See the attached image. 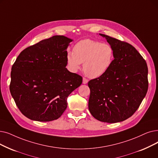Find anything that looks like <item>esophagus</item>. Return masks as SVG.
I'll list each match as a JSON object with an SVG mask.
<instances>
[{
    "mask_svg": "<svg viewBox=\"0 0 158 158\" xmlns=\"http://www.w3.org/2000/svg\"><path fill=\"white\" fill-rule=\"evenodd\" d=\"M88 80L87 79H86L85 77H83V83L85 85V84L88 83Z\"/></svg>",
    "mask_w": 158,
    "mask_h": 158,
    "instance_id": "1",
    "label": "esophagus"
}]
</instances>
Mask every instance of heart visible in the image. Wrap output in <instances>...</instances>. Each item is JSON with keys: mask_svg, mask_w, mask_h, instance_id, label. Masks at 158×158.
Listing matches in <instances>:
<instances>
[{"mask_svg": "<svg viewBox=\"0 0 158 158\" xmlns=\"http://www.w3.org/2000/svg\"><path fill=\"white\" fill-rule=\"evenodd\" d=\"M114 57L112 47L97 40L85 39L73 47V52L67 53L66 60L72 72H77L83 63V72L88 77L97 78L110 68Z\"/></svg>", "mask_w": 158, "mask_h": 158, "instance_id": "heart-1", "label": "heart"}]
</instances>
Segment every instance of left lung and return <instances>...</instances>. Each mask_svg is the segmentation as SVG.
<instances>
[{
	"mask_svg": "<svg viewBox=\"0 0 158 158\" xmlns=\"http://www.w3.org/2000/svg\"><path fill=\"white\" fill-rule=\"evenodd\" d=\"M114 50L109 70L90 80L88 108L93 117L102 122L125 121L135 112L147 94L148 67L145 60L128 43L104 34Z\"/></svg>",
	"mask_w": 158,
	"mask_h": 158,
	"instance_id": "obj_1",
	"label": "left lung"
}]
</instances>
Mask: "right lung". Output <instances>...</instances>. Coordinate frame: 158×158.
Wrapping results in <instances>:
<instances>
[{
	"mask_svg": "<svg viewBox=\"0 0 158 158\" xmlns=\"http://www.w3.org/2000/svg\"><path fill=\"white\" fill-rule=\"evenodd\" d=\"M73 40L55 35L20 52L11 72L10 90L19 110L30 119H57L67 98L83 82L67 70V48Z\"/></svg>",
	"mask_w": 158,
	"mask_h": 158,
	"instance_id": "1",
	"label": "right lung"
}]
</instances>
